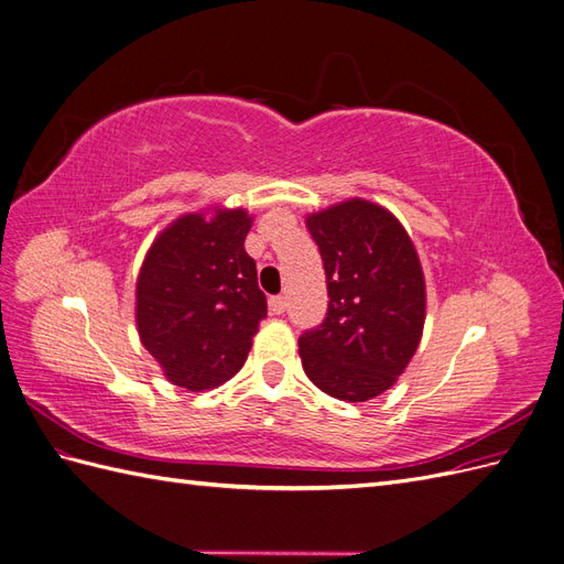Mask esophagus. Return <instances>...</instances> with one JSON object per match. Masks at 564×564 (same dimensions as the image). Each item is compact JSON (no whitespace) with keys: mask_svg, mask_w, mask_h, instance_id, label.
<instances>
[{"mask_svg":"<svg viewBox=\"0 0 564 564\" xmlns=\"http://www.w3.org/2000/svg\"><path fill=\"white\" fill-rule=\"evenodd\" d=\"M270 311H272V315H282L286 311V299L284 296H272L270 299Z\"/></svg>","mask_w":564,"mask_h":564,"instance_id":"esophagus-1","label":"esophagus"}]
</instances>
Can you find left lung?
Instances as JSON below:
<instances>
[{"label": "left lung", "instance_id": "1", "mask_svg": "<svg viewBox=\"0 0 564 564\" xmlns=\"http://www.w3.org/2000/svg\"><path fill=\"white\" fill-rule=\"evenodd\" d=\"M327 317L299 338L308 379L327 395L367 402L398 381L419 348L425 284L416 249L379 204L350 199L313 214Z\"/></svg>", "mask_w": 564, "mask_h": 564}]
</instances>
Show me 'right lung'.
<instances>
[{"label":"right lung","mask_w":564,"mask_h":564,"mask_svg":"<svg viewBox=\"0 0 564 564\" xmlns=\"http://www.w3.org/2000/svg\"><path fill=\"white\" fill-rule=\"evenodd\" d=\"M251 218L242 209L214 218L191 214L150 247L135 282L141 344L164 377L207 390L242 369L268 313L256 263L245 251Z\"/></svg>","instance_id":"right-lung-1"}]
</instances>
